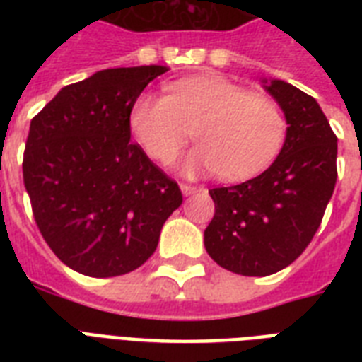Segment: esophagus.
Segmentation results:
<instances>
[{
  "label": "esophagus",
  "instance_id": "34e87169",
  "mask_svg": "<svg viewBox=\"0 0 362 362\" xmlns=\"http://www.w3.org/2000/svg\"><path fill=\"white\" fill-rule=\"evenodd\" d=\"M180 189H182V193H184V195H193V193L197 192L199 187L197 186H189V184H180Z\"/></svg>",
  "mask_w": 362,
  "mask_h": 362
}]
</instances>
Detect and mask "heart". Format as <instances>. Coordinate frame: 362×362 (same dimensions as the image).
<instances>
[{
  "label": "heart",
  "mask_w": 362,
  "mask_h": 362,
  "mask_svg": "<svg viewBox=\"0 0 362 362\" xmlns=\"http://www.w3.org/2000/svg\"><path fill=\"white\" fill-rule=\"evenodd\" d=\"M167 95L142 93L129 124L144 152L170 163L192 135L193 148L184 173H220L238 182L257 176L284 148L287 120L280 105L253 95L223 76H189L167 88Z\"/></svg>",
  "instance_id": "obj_1"
}]
</instances>
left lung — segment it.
Listing matches in <instances>:
<instances>
[{
    "instance_id": "left-lung-1",
    "label": "left lung",
    "mask_w": 362,
    "mask_h": 362,
    "mask_svg": "<svg viewBox=\"0 0 362 362\" xmlns=\"http://www.w3.org/2000/svg\"><path fill=\"white\" fill-rule=\"evenodd\" d=\"M263 86L286 115L284 148L252 180L210 189L216 212L204 229L210 257L242 276L291 264L314 238L337 184V135L317 101L284 81Z\"/></svg>"
}]
</instances>
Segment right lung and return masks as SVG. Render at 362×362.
Masks as SVG:
<instances>
[{"label": "right lung", "mask_w": 362, "mask_h": 362, "mask_svg": "<svg viewBox=\"0 0 362 362\" xmlns=\"http://www.w3.org/2000/svg\"><path fill=\"white\" fill-rule=\"evenodd\" d=\"M165 71H98L62 88L31 120L22 170L33 218L59 261L81 274L139 269L182 204L178 184L129 142L131 109Z\"/></svg>", "instance_id": "right-lung-1"}]
</instances>
